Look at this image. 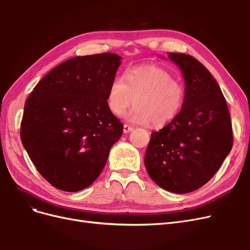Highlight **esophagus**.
<instances>
[{"label": "esophagus", "mask_w": 250, "mask_h": 250, "mask_svg": "<svg viewBox=\"0 0 250 250\" xmlns=\"http://www.w3.org/2000/svg\"><path fill=\"white\" fill-rule=\"evenodd\" d=\"M132 130H133V127H132V126H129V125H127V124L124 125V127H123L124 133H128V132H130V131H132Z\"/></svg>", "instance_id": "esophagus-1"}]
</instances>
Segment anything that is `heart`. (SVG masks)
<instances>
[{
  "mask_svg": "<svg viewBox=\"0 0 250 250\" xmlns=\"http://www.w3.org/2000/svg\"><path fill=\"white\" fill-rule=\"evenodd\" d=\"M186 99V88L166 70L155 65L138 66L112 79L107 105L112 113L122 116L132 106L127 120L135 124L163 126L177 116Z\"/></svg>",
  "mask_w": 250,
  "mask_h": 250,
  "instance_id": "1",
  "label": "heart"
}]
</instances>
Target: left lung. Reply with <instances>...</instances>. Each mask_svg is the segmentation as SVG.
I'll return each mask as SVG.
<instances>
[{"instance_id":"1","label":"left lung","mask_w":250,"mask_h":250,"mask_svg":"<svg viewBox=\"0 0 250 250\" xmlns=\"http://www.w3.org/2000/svg\"><path fill=\"white\" fill-rule=\"evenodd\" d=\"M186 81V99L177 116L151 133L145 167L154 183L173 193L206 185L232 147L228 104L215 78L197 59L169 53Z\"/></svg>"}]
</instances>
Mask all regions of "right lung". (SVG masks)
Wrapping results in <instances>:
<instances>
[{
  "label": "right lung",
  "instance_id": "1",
  "mask_svg": "<svg viewBox=\"0 0 250 250\" xmlns=\"http://www.w3.org/2000/svg\"><path fill=\"white\" fill-rule=\"evenodd\" d=\"M120 60L113 53L71 58L28 97L21 143L41 175L59 190L77 192L92 185L123 133L107 105Z\"/></svg>",
  "mask_w": 250,
  "mask_h": 250
}]
</instances>
